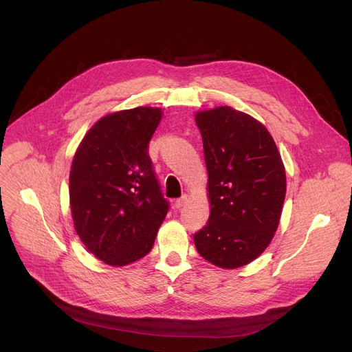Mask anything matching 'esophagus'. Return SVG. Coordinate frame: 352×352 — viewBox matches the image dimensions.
Returning a JSON list of instances; mask_svg holds the SVG:
<instances>
[{
	"mask_svg": "<svg viewBox=\"0 0 352 352\" xmlns=\"http://www.w3.org/2000/svg\"><path fill=\"white\" fill-rule=\"evenodd\" d=\"M190 202V197L186 194V195H182L181 198H178L177 201H175V207L177 208H182V207H186L187 204Z\"/></svg>",
	"mask_w": 352,
	"mask_h": 352,
	"instance_id": "1",
	"label": "esophagus"
}]
</instances>
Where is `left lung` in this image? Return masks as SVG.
Listing matches in <instances>:
<instances>
[{
	"mask_svg": "<svg viewBox=\"0 0 352 352\" xmlns=\"http://www.w3.org/2000/svg\"><path fill=\"white\" fill-rule=\"evenodd\" d=\"M211 212L194 235L208 263L234 270L250 264L278 228L287 191L285 168L268 129L228 105L198 111Z\"/></svg>",
	"mask_w": 352,
	"mask_h": 352,
	"instance_id": "1",
	"label": "left lung"
}]
</instances>
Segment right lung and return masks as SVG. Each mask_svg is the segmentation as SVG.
Listing matches in <instances>:
<instances>
[{
	"instance_id": "add662e5",
	"label": "right lung",
	"mask_w": 352,
	"mask_h": 352,
	"mask_svg": "<svg viewBox=\"0 0 352 352\" xmlns=\"http://www.w3.org/2000/svg\"><path fill=\"white\" fill-rule=\"evenodd\" d=\"M161 118V108L153 107L108 114L88 129L74 155V227L87 250L108 265L124 267L150 252L170 208L148 155Z\"/></svg>"
}]
</instances>
